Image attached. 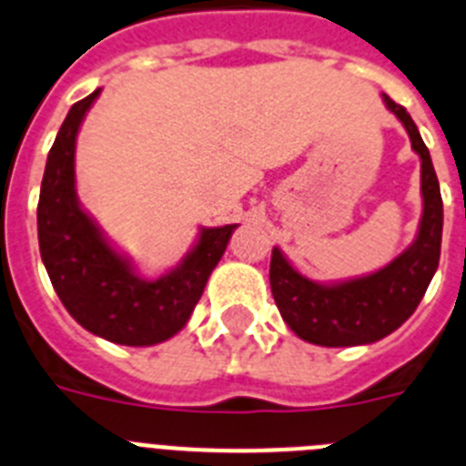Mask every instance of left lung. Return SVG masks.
<instances>
[{
  "mask_svg": "<svg viewBox=\"0 0 466 466\" xmlns=\"http://www.w3.org/2000/svg\"><path fill=\"white\" fill-rule=\"evenodd\" d=\"M384 105L399 116L412 149L422 161V220L418 237L387 267L368 277L342 283H317L293 269L279 248L272 250L269 286L274 302L298 338L321 347H354L378 342L394 333L418 309L441 258L443 201L431 157L415 121L403 105L384 96Z\"/></svg>",
  "mask_w": 466,
  "mask_h": 466,
  "instance_id": "obj_1",
  "label": "left lung"
}]
</instances>
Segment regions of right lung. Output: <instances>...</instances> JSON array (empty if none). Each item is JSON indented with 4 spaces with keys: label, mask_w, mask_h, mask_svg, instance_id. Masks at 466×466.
I'll list each match as a JSON object with an SVG mask.
<instances>
[{
    "label": "right lung",
    "mask_w": 466,
    "mask_h": 466,
    "mask_svg": "<svg viewBox=\"0 0 466 466\" xmlns=\"http://www.w3.org/2000/svg\"><path fill=\"white\" fill-rule=\"evenodd\" d=\"M98 93L96 88L72 105L48 152L37 206L39 253L60 302L79 326L116 345L149 347L187 323L237 225L201 229L197 246L171 272L137 277L76 199V133Z\"/></svg>",
    "instance_id": "add662e5"
}]
</instances>
